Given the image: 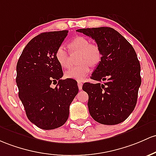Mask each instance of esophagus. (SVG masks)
<instances>
[{
	"mask_svg": "<svg viewBox=\"0 0 156 156\" xmlns=\"http://www.w3.org/2000/svg\"><path fill=\"white\" fill-rule=\"evenodd\" d=\"M82 86H83V83H82L81 82H78V87L80 90H82Z\"/></svg>",
	"mask_w": 156,
	"mask_h": 156,
	"instance_id": "34e87169",
	"label": "esophagus"
}]
</instances>
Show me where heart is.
<instances>
[{
  "instance_id": "b5f03b06",
  "label": "heart",
  "mask_w": 156,
  "mask_h": 156,
  "mask_svg": "<svg viewBox=\"0 0 156 156\" xmlns=\"http://www.w3.org/2000/svg\"><path fill=\"white\" fill-rule=\"evenodd\" d=\"M68 47L72 53L79 52L78 61L81 64L66 70L65 77L78 81H83L90 73V64L93 66L101 60L100 49L96 44H90L88 39L82 36L75 37L69 42ZM55 58L61 67L67 68L69 66V53L63 45L56 50Z\"/></svg>"
}]
</instances>
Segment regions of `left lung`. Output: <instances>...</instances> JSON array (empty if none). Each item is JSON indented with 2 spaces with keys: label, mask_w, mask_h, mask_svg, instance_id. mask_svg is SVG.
<instances>
[{
  "label": "left lung",
  "mask_w": 156,
  "mask_h": 156,
  "mask_svg": "<svg viewBox=\"0 0 156 156\" xmlns=\"http://www.w3.org/2000/svg\"><path fill=\"white\" fill-rule=\"evenodd\" d=\"M77 32L95 40L101 53V61L90 77L98 82L85 83L82 87L89 95L90 115L102 124H120L134 110L141 83L136 51L110 27L80 29Z\"/></svg>",
  "instance_id": "8db88e82"
}]
</instances>
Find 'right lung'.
Listing matches in <instances>:
<instances>
[{
    "instance_id": "1",
    "label": "right lung",
    "mask_w": 156,
    "mask_h": 156,
    "mask_svg": "<svg viewBox=\"0 0 156 156\" xmlns=\"http://www.w3.org/2000/svg\"><path fill=\"white\" fill-rule=\"evenodd\" d=\"M67 30L41 33L27 44L16 66L18 96L27 118L37 127L53 129L64 125L69 106L78 92L77 81L61 79L62 67L55 52ZM52 84H57L52 87Z\"/></svg>"
}]
</instances>
